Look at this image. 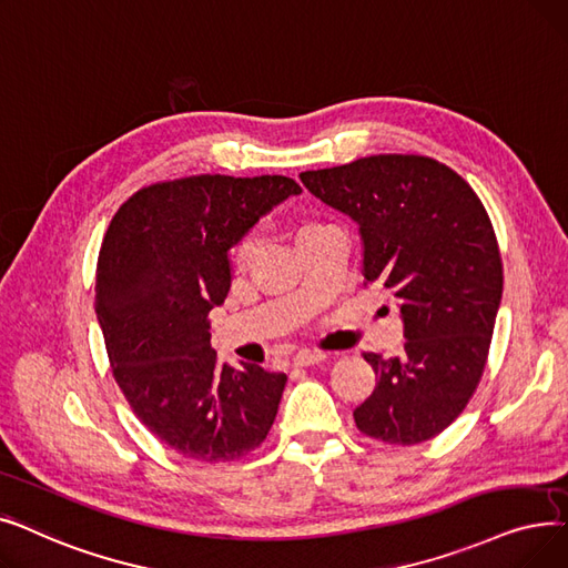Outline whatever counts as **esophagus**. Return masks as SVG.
<instances>
[{
    "mask_svg": "<svg viewBox=\"0 0 568 568\" xmlns=\"http://www.w3.org/2000/svg\"><path fill=\"white\" fill-rule=\"evenodd\" d=\"M326 358H328V354H323V351H301V354L293 356V365L307 367V365H316Z\"/></svg>",
    "mask_w": 568,
    "mask_h": 568,
    "instance_id": "esophagus-1",
    "label": "esophagus"
}]
</instances>
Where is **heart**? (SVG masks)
<instances>
[{"instance_id": "obj_1", "label": "heart", "mask_w": 568, "mask_h": 568, "mask_svg": "<svg viewBox=\"0 0 568 568\" xmlns=\"http://www.w3.org/2000/svg\"><path fill=\"white\" fill-rule=\"evenodd\" d=\"M318 226H323V224H305V226L301 229V237H303L305 233L318 229ZM256 245H258V235H256V233H252V235H247L245 240H242L240 247H237V261H240V263H247V261L254 256Z\"/></svg>"}]
</instances>
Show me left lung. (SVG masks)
<instances>
[{"label":"left lung","mask_w":568,"mask_h":568,"mask_svg":"<svg viewBox=\"0 0 568 568\" xmlns=\"http://www.w3.org/2000/svg\"><path fill=\"white\" fill-rule=\"evenodd\" d=\"M301 180L358 224L363 277L399 301L404 354H365L379 382L354 412L358 429L397 446L437 437L480 382L501 303L488 212L460 175L418 154L363 156Z\"/></svg>","instance_id":"left-lung-1"}]
</instances>
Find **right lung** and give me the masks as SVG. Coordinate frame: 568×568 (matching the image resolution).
I'll use <instances>...</instances> for the list:
<instances>
[{
    "label": "right lung",
    "instance_id": "obj_1",
    "mask_svg": "<svg viewBox=\"0 0 568 568\" xmlns=\"http://www.w3.org/2000/svg\"><path fill=\"white\" fill-rule=\"evenodd\" d=\"M298 194L284 175H192L141 189L105 231L94 310L115 382L152 435L189 460H237L275 423L286 374L222 365L207 316L231 291V250Z\"/></svg>",
    "mask_w": 568,
    "mask_h": 568
}]
</instances>
